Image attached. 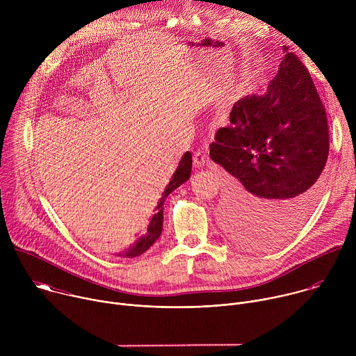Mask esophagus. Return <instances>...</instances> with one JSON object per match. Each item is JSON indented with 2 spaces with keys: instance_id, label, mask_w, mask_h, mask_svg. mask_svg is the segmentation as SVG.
<instances>
[{
  "instance_id": "1",
  "label": "esophagus",
  "mask_w": 356,
  "mask_h": 356,
  "mask_svg": "<svg viewBox=\"0 0 356 356\" xmlns=\"http://www.w3.org/2000/svg\"><path fill=\"white\" fill-rule=\"evenodd\" d=\"M207 162H209V156L206 154H202V152H200V150L194 152V154H193V163H194V166L201 168V166H204Z\"/></svg>"
}]
</instances>
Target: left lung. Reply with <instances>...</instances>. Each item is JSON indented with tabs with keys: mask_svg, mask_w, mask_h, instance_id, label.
Segmentation results:
<instances>
[{
	"mask_svg": "<svg viewBox=\"0 0 356 356\" xmlns=\"http://www.w3.org/2000/svg\"><path fill=\"white\" fill-rule=\"evenodd\" d=\"M284 58L265 95L234 104L210 158L229 173L224 213L232 235L255 249L293 235L317 204L330 136L325 110L309 70Z\"/></svg>",
	"mask_w": 356,
	"mask_h": 356,
	"instance_id": "left-lung-1",
	"label": "left lung"
}]
</instances>
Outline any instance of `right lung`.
I'll use <instances>...</instances> for the list:
<instances>
[{"label": "right lung", "mask_w": 356, "mask_h": 356, "mask_svg": "<svg viewBox=\"0 0 356 356\" xmlns=\"http://www.w3.org/2000/svg\"><path fill=\"white\" fill-rule=\"evenodd\" d=\"M191 166H193V159H191V154L190 152H186V154L181 156L179 166L176 169V172L172 176V180L169 181V184L166 186L165 191L162 193V197L158 201V206L155 207V214L152 216L149 220V225L147 229L145 232V235H140L128 249H125L124 252L117 253V257H124V258H135L142 255L143 252H146L152 245H154L163 229V202L166 200V197L175 191L179 186H181L183 183H186L190 179V173H191Z\"/></svg>", "instance_id": "add662e5"}]
</instances>
